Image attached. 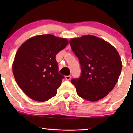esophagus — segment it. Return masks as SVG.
<instances>
[{"label": "esophagus", "mask_w": 133, "mask_h": 133, "mask_svg": "<svg viewBox=\"0 0 133 133\" xmlns=\"http://www.w3.org/2000/svg\"><path fill=\"white\" fill-rule=\"evenodd\" d=\"M65 79H66V80L69 81V80H70V79H71V76H65Z\"/></svg>", "instance_id": "esophagus-1"}]
</instances>
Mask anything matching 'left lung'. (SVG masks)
<instances>
[{"label": "left lung", "instance_id": "obj_1", "mask_svg": "<svg viewBox=\"0 0 133 133\" xmlns=\"http://www.w3.org/2000/svg\"><path fill=\"white\" fill-rule=\"evenodd\" d=\"M81 68L80 78L72 79L77 94L89 101H99L116 84L122 69L118 52L107 41L92 35L69 41Z\"/></svg>", "mask_w": 133, "mask_h": 133}]
</instances>
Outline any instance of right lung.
<instances>
[{"label": "right lung", "mask_w": 133, "mask_h": 133, "mask_svg": "<svg viewBox=\"0 0 133 133\" xmlns=\"http://www.w3.org/2000/svg\"><path fill=\"white\" fill-rule=\"evenodd\" d=\"M69 43L65 38L52 34L38 35L20 46L12 71L23 92L36 101H46L57 94L64 76L58 72L56 54Z\"/></svg>", "instance_id": "obj_1"}]
</instances>
